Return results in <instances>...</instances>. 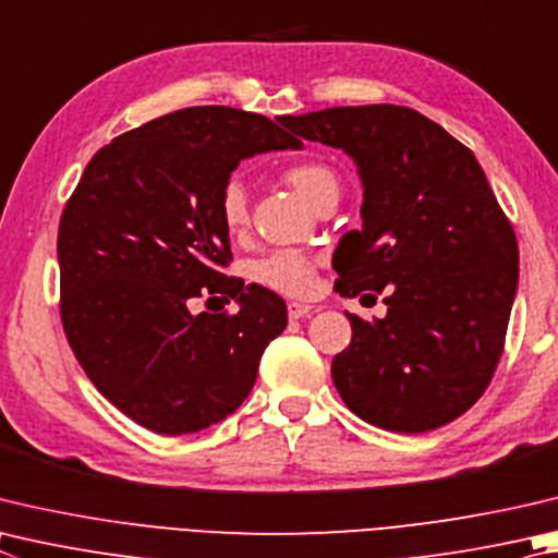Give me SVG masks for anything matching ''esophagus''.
Instances as JSON below:
<instances>
[{
	"label": "esophagus",
	"mask_w": 558,
	"mask_h": 558,
	"mask_svg": "<svg viewBox=\"0 0 558 558\" xmlns=\"http://www.w3.org/2000/svg\"><path fill=\"white\" fill-rule=\"evenodd\" d=\"M310 312H312V305H307V302H290V305H288V317L290 319L307 317Z\"/></svg>",
	"instance_id": "1"
}]
</instances>
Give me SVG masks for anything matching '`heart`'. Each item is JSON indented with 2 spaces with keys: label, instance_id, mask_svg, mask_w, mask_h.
Returning <instances> with one entry per match:
<instances>
[{
  "label": "heart",
  "instance_id": "1",
  "mask_svg": "<svg viewBox=\"0 0 558 558\" xmlns=\"http://www.w3.org/2000/svg\"><path fill=\"white\" fill-rule=\"evenodd\" d=\"M292 187L305 197L312 207H317L324 197L339 195V180L331 168L317 160H302L286 168L282 173ZM219 219L229 234H244L248 227V195L244 182L239 178H229L219 190ZM319 256L305 248H276L263 258L251 263L248 276L260 288L280 292V295L302 298L310 295L317 282Z\"/></svg>",
  "mask_w": 558,
  "mask_h": 558
}]
</instances>
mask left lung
<instances>
[{"label": "left lung", "instance_id": "8db88e82", "mask_svg": "<svg viewBox=\"0 0 558 558\" xmlns=\"http://www.w3.org/2000/svg\"><path fill=\"white\" fill-rule=\"evenodd\" d=\"M278 121L347 150L363 180V229L333 253V290L383 292L388 314L371 324L347 312L351 343L331 361L341 400L400 434L456 420L498 368L520 272L518 236L478 160L410 107H331Z\"/></svg>", "mask_w": 558, "mask_h": 558}]
</instances>
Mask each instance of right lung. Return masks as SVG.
I'll return each instance as SVG.
<instances>
[{
	"label": "right lung",
	"mask_w": 558,
	"mask_h": 558,
	"mask_svg": "<svg viewBox=\"0 0 558 558\" xmlns=\"http://www.w3.org/2000/svg\"><path fill=\"white\" fill-rule=\"evenodd\" d=\"M300 146L253 111L187 107L99 148L65 202L60 322L87 378L141 427L207 429L251 392L288 310L276 292L227 276L219 190L241 158ZM199 296L240 310L192 315Z\"/></svg>",
	"instance_id": "1"
}]
</instances>
